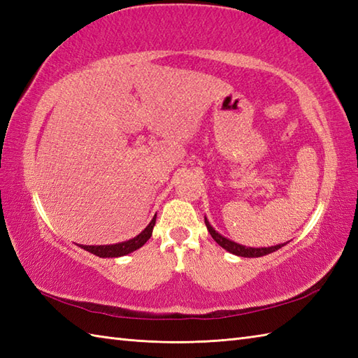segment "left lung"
<instances>
[{
	"label": "left lung",
	"mask_w": 358,
	"mask_h": 358,
	"mask_svg": "<svg viewBox=\"0 0 358 358\" xmlns=\"http://www.w3.org/2000/svg\"><path fill=\"white\" fill-rule=\"evenodd\" d=\"M204 223H206V227H208L209 234L212 235V238H214L223 249H226L227 252H231V254H234V255L248 257V258L263 257V255H268V254H271V252H275L277 249L285 246V243H283V245H277V246H271V248H246V246L238 245V243H235V241H232V240H229V238L223 237L222 234H218V232L214 229V227L210 226V223L208 222L206 217H204Z\"/></svg>",
	"instance_id": "obj_1"
}]
</instances>
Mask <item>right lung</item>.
<instances>
[{"label": "right lung", "mask_w": 358, "mask_h": 358, "mask_svg": "<svg viewBox=\"0 0 358 358\" xmlns=\"http://www.w3.org/2000/svg\"><path fill=\"white\" fill-rule=\"evenodd\" d=\"M155 220H157V214L155 217L152 218V222L146 226V229H144L141 234L136 235V237L127 240V241H121L117 243V245H103V246H83L80 245V248H83L87 252L94 254L96 257H101V258H113V257H123L134 252V250L140 249L144 243H146L150 235H152V229H154L155 226Z\"/></svg>", "instance_id": "1"}]
</instances>
